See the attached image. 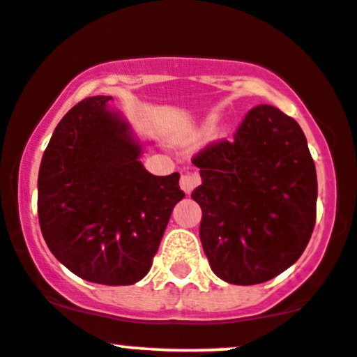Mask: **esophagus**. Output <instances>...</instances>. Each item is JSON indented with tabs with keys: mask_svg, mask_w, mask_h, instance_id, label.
<instances>
[{
	"mask_svg": "<svg viewBox=\"0 0 357 357\" xmlns=\"http://www.w3.org/2000/svg\"><path fill=\"white\" fill-rule=\"evenodd\" d=\"M198 183H200V176H198L197 172H186V174L181 176L179 185H181V190L185 191V193H191V191L197 188Z\"/></svg>",
	"mask_w": 357,
	"mask_h": 357,
	"instance_id": "obj_1",
	"label": "esophagus"
}]
</instances>
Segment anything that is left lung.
<instances>
[{
    "label": "left lung",
    "instance_id": "8db88e82",
    "mask_svg": "<svg viewBox=\"0 0 357 357\" xmlns=\"http://www.w3.org/2000/svg\"><path fill=\"white\" fill-rule=\"evenodd\" d=\"M191 162L202 185L200 239L210 268L229 284L253 286L301 257L317 220V169L301 126L260 104L234 140L213 142Z\"/></svg>",
    "mask_w": 357,
    "mask_h": 357
}]
</instances>
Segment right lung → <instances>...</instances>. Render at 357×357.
Returning a JSON list of instances; mask_svg holds the SVG:
<instances>
[{
	"mask_svg": "<svg viewBox=\"0 0 357 357\" xmlns=\"http://www.w3.org/2000/svg\"><path fill=\"white\" fill-rule=\"evenodd\" d=\"M112 97L84 99L66 112L44 150L37 212L51 253L89 282L130 286L152 267L179 174H150L128 123L107 109Z\"/></svg>",
	"mask_w": 357,
	"mask_h": 357,
	"instance_id": "add662e5",
	"label": "right lung"
}]
</instances>
